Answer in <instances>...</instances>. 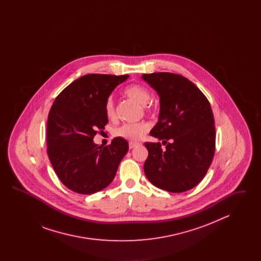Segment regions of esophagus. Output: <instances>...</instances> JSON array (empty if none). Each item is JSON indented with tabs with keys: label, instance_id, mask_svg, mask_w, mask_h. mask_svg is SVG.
<instances>
[{
	"label": "esophagus",
	"instance_id": "obj_1",
	"mask_svg": "<svg viewBox=\"0 0 261 261\" xmlns=\"http://www.w3.org/2000/svg\"><path fill=\"white\" fill-rule=\"evenodd\" d=\"M137 145H138V143H136V142H130V143H129V148H130V149H133V148L136 147Z\"/></svg>",
	"mask_w": 261,
	"mask_h": 261
}]
</instances>
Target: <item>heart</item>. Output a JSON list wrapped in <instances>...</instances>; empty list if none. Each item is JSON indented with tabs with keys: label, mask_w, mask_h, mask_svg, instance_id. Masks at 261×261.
<instances>
[{
	"label": "heart",
	"mask_w": 261,
	"mask_h": 261,
	"mask_svg": "<svg viewBox=\"0 0 261 261\" xmlns=\"http://www.w3.org/2000/svg\"><path fill=\"white\" fill-rule=\"evenodd\" d=\"M124 94L128 98L136 100L137 102L141 105H146L149 101V91L146 88L138 84L128 86L124 90ZM147 111H149V108H147ZM105 112L109 119L115 118L116 112H115L114 105L112 99H109L106 101ZM149 129V124L144 121L137 122V123H124L115 128L113 131V134L114 136L127 139L130 141H137L144 136Z\"/></svg>",
	"instance_id": "obj_1"
}]
</instances>
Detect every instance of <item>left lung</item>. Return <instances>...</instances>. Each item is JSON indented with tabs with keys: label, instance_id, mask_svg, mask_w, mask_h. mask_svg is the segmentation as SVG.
Masks as SVG:
<instances>
[{
	"label": "left lung",
	"instance_id": "obj_1",
	"mask_svg": "<svg viewBox=\"0 0 261 261\" xmlns=\"http://www.w3.org/2000/svg\"><path fill=\"white\" fill-rule=\"evenodd\" d=\"M161 100L159 122L150 135L162 144L145 143L149 151L144 171L154 186L183 193L197 186L215 152V126L211 103L193 82L170 72L143 74ZM170 142H168V141Z\"/></svg>",
	"mask_w": 261,
	"mask_h": 261
}]
</instances>
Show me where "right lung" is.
I'll list each match as a JSON object with an SVG mask.
<instances>
[{
    "label": "right lung",
    "mask_w": 261,
    "mask_h": 261,
    "mask_svg": "<svg viewBox=\"0 0 261 261\" xmlns=\"http://www.w3.org/2000/svg\"><path fill=\"white\" fill-rule=\"evenodd\" d=\"M128 75L87 74L64 88L50 108L47 123V152L62 184L90 195L109 186L129 146L114 138L106 147L93 139L109 119L105 105Z\"/></svg>",
    "instance_id": "right-lung-1"
}]
</instances>
